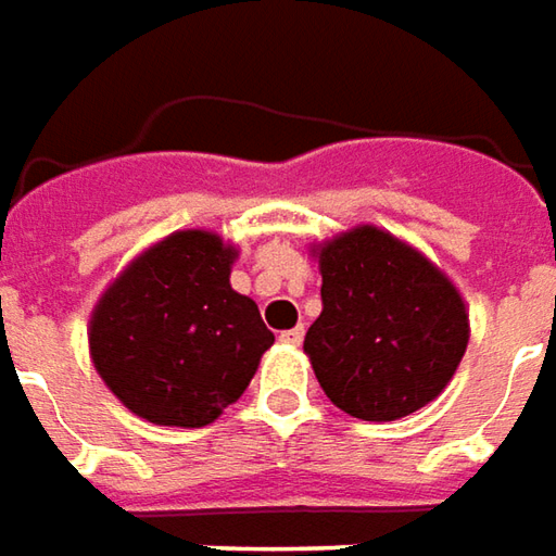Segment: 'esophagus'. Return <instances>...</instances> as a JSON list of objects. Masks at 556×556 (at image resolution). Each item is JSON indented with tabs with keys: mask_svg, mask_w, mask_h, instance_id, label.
I'll return each instance as SVG.
<instances>
[{
	"mask_svg": "<svg viewBox=\"0 0 556 556\" xmlns=\"http://www.w3.org/2000/svg\"><path fill=\"white\" fill-rule=\"evenodd\" d=\"M303 337H305V327L300 324V327H293V330H285V333H281V342H285V345H300Z\"/></svg>",
	"mask_w": 556,
	"mask_h": 556,
	"instance_id": "1",
	"label": "esophagus"
}]
</instances>
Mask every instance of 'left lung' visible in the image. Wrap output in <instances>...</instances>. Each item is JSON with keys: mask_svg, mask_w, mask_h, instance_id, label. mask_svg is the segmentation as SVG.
Instances as JSON below:
<instances>
[{"mask_svg": "<svg viewBox=\"0 0 556 556\" xmlns=\"http://www.w3.org/2000/svg\"><path fill=\"white\" fill-rule=\"evenodd\" d=\"M321 315L305 355L324 394L364 422H394L441 394L468 349V305L426 253L379 226L312 244Z\"/></svg>", "mask_w": 556, "mask_h": 556, "instance_id": "8db88e82", "label": "left lung"}]
</instances>
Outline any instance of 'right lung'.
<instances>
[{"label":"right lung","instance_id":"1","mask_svg":"<svg viewBox=\"0 0 556 556\" xmlns=\"http://www.w3.org/2000/svg\"><path fill=\"white\" fill-rule=\"evenodd\" d=\"M235 244L180 229L137 253L97 300L91 364L152 426H211L251 386L271 330L229 285Z\"/></svg>","mask_w":556,"mask_h":556}]
</instances>
